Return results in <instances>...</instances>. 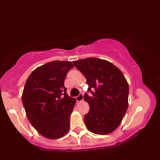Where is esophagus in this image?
Returning <instances> with one entry per match:
<instances>
[{"label": "esophagus", "instance_id": "esophagus-1", "mask_svg": "<svg viewBox=\"0 0 160 160\" xmlns=\"http://www.w3.org/2000/svg\"><path fill=\"white\" fill-rule=\"evenodd\" d=\"M77 100L78 102H81V101H83V95L82 94H80L78 97H77Z\"/></svg>", "mask_w": 160, "mask_h": 160}]
</instances>
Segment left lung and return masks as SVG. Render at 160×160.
I'll list each match as a JSON object with an SVG mask.
<instances>
[{
    "mask_svg": "<svg viewBox=\"0 0 160 160\" xmlns=\"http://www.w3.org/2000/svg\"><path fill=\"white\" fill-rule=\"evenodd\" d=\"M73 63L85 76L89 86L83 99L89 106L84 115L87 128L98 135L113 132L121 124L128 106V83L120 69L111 62L88 58ZM94 88L93 92L91 89Z\"/></svg>",
    "mask_w": 160,
    "mask_h": 160,
    "instance_id": "obj_1",
    "label": "left lung"
}]
</instances>
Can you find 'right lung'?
<instances>
[{
    "label": "right lung",
    "instance_id": "1",
    "mask_svg": "<svg viewBox=\"0 0 160 160\" xmlns=\"http://www.w3.org/2000/svg\"><path fill=\"white\" fill-rule=\"evenodd\" d=\"M72 67L71 62H50L33 71L24 85L22 101L27 116L46 138H61L69 130L76 99L67 95L64 81Z\"/></svg>",
    "mask_w": 160,
    "mask_h": 160
}]
</instances>
